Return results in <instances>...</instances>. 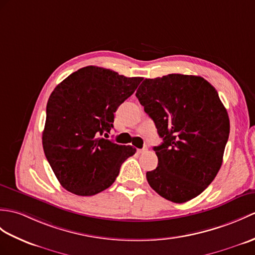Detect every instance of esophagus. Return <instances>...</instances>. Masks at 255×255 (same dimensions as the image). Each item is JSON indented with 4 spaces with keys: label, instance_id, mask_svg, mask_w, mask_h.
Wrapping results in <instances>:
<instances>
[{
    "label": "esophagus",
    "instance_id": "1",
    "mask_svg": "<svg viewBox=\"0 0 255 255\" xmlns=\"http://www.w3.org/2000/svg\"><path fill=\"white\" fill-rule=\"evenodd\" d=\"M147 149H149V147H147V145H144L143 147H142V149H139L138 152H139V153H144V152L147 151Z\"/></svg>",
    "mask_w": 255,
    "mask_h": 255
}]
</instances>
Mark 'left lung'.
Masks as SVG:
<instances>
[{
    "label": "left lung",
    "instance_id": "left-lung-1",
    "mask_svg": "<svg viewBox=\"0 0 255 255\" xmlns=\"http://www.w3.org/2000/svg\"><path fill=\"white\" fill-rule=\"evenodd\" d=\"M144 112L162 144L146 180L161 197L183 203L198 197L220 170L229 137V117L218 93L200 76L170 74L144 79L138 88Z\"/></svg>",
    "mask_w": 255,
    "mask_h": 255
}]
</instances>
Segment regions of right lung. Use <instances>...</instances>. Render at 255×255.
I'll return each instance as SVG.
<instances>
[{"label":"right lung","mask_w":255,"mask_h":255,"mask_svg":"<svg viewBox=\"0 0 255 255\" xmlns=\"http://www.w3.org/2000/svg\"><path fill=\"white\" fill-rule=\"evenodd\" d=\"M141 77L87 66L69 75L46 104L42 144L47 162L67 191L94 195L113 185L122 164L135 149L102 135L113 128L114 113L134 92Z\"/></svg>","instance_id":"1"}]
</instances>
